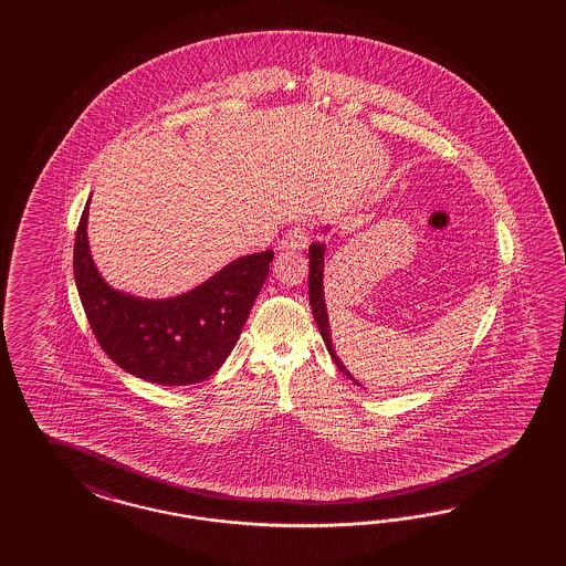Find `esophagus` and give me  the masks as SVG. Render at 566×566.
Segmentation results:
<instances>
[{"label":"esophagus","instance_id":"esophagus-1","mask_svg":"<svg viewBox=\"0 0 566 566\" xmlns=\"http://www.w3.org/2000/svg\"><path fill=\"white\" fill-rule=\"evenodd\" d=\"M308 239H311V234H308L307 226L296 223V226H292L291 230H289L282 247L284 249H294V251H303L308 244Z\"/></svg>","mask_w":566,"mask_h":566}]
</instances>
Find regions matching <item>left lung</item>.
Here are the masks:
<instances>
[{"label": "left lung", "instance_id": "obj_1", "mask_svg": "<svg viewBox=\"0 0 566 566\" xmlns=\"http://www.w3.org/2000/svg\"><path fill=\"white\" fill-rule=\"evenodd\" d=\"M324 253H326V244L324 242H313L308 247V303L313 308V317L319 327V334L324 338L327 346V353L332 355L334 363L338 365V369L343 371L344 376L350 377L353 381H357L355 377L350 376V371L343 365L340 357L334 350L332 344V332H329V319H327L326 298H324ZM359 384V381H357Z\"/></svg>", "mask_w": 566, "mask_h": 566}]
</instances>
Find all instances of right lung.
<instances>
[{
  "label": "right lung",
  "mask_w": 566,
  "mask_h": 566,
  "mask_svg": "<svg viewBox=\"0 0 566 566\" xmlns=\"http://www.w3.org/2000/svg\"><path fill=\"white\" fill-rule=\"evenodd\" d=\"M86 220L88 201L76 228L74 280L105 355L124 371L161 386L213 376L239 343L274 251L239 258L180 296L149 301L114 291L103 280L88 251Z\"/></svg>",
  "instance_id": "add662e5"
}]
</instances>
